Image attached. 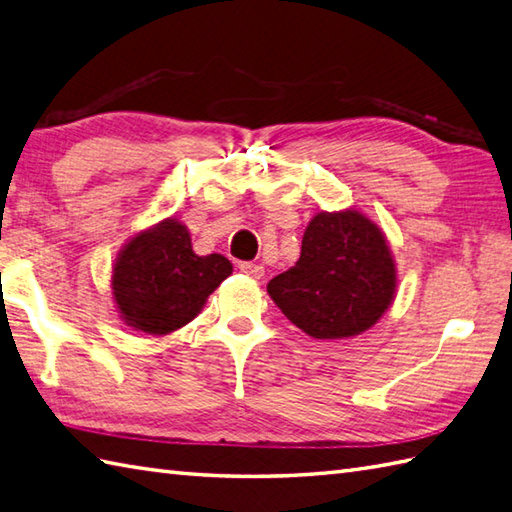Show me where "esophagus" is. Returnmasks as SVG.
Here are the masks:
<instances>
[{"mask_svg": "<svg viewBox=\"0 0 512 512\" xmlns=\"http://www.w3.org/2000/svg\"><path fill=\"white\" fill-rule=\"evenodd\" d=\"M238 269H241L243 274H247L249 278H256V280L265 276V267L258 265V263H238Z\"/></svg>", "mask_w": 512, "mask_h": 512, "instance_id": "obj_1", "label": "esophagus"}]
</instances>
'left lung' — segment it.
<instances>
[{
    "label": "left lung",
    "mask_w": 512,
    "mask_h": 512,
    "mask_svg": "<svg viewBox=\"0 0 512 512\" xmlns=\"http://www.w3.org/2000/svg\"><path fill=\"white\" fill-rule=\"evenodd\" d=\"M396 263L381 227L346 208L317 212L302 236V252L267 293L287 320L313 339L366 333L396 298Z\"/></svg>",
    "instance_id": "8db88e82"
}]
</instances>
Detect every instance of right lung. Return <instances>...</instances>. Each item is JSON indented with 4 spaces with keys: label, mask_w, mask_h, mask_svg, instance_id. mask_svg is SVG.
Here are the masks:
<instances>
[{
    "label": "right lung",
    "mask_w": 512,
    "mask_h": 512,
    "mask_svg": "<svg viewBox=\"0 0 512 512\" xmlns=\"http://www.w3.org/2000/svg\"><path fill=\"white\" fill-rule=\"evenodd\" d=\"M230 274V260L195 254L188 227L170 217L122 245L111 271V293L122 322L133 331L168 335L195 320Z\"/></svg>",
    "instance_id": "right-lung-1"
}]
</instances>
